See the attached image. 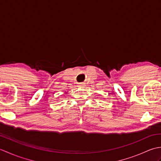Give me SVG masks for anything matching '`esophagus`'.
Masks as SVG:
<instances>
[{
  "label": "esophagus",
  "mask_w": 161,
  "mask_h": 161,
  "mask_svg": "<svg viewBox=\"0 0 161 161\" xmlns=\"http://www.w3.org/2000/svg\"><path fill=\"white\" fill-rule=\"evenodd\" d=\"M80 86L81 87V88L84 87V86H85V84H84V83H80Z\"/></svg>",
  "instance_id": "esophagus-1"
}]
</instances>
